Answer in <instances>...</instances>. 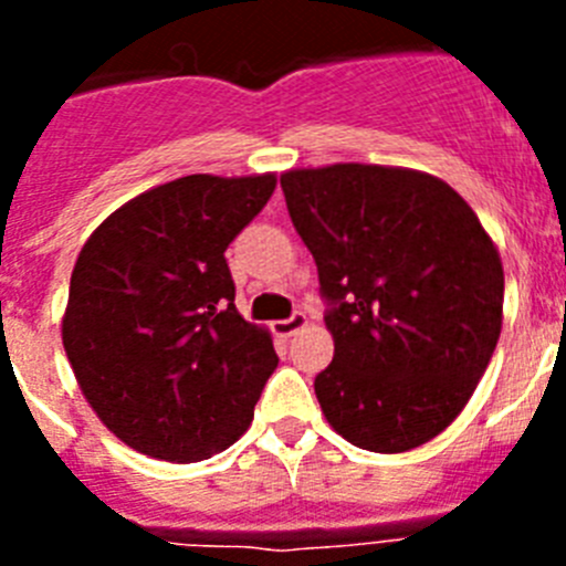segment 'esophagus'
Here are the masks:
<instances>
[{
    "label": "esophagus",
    "mask_w": 566,
    "mask_h": 566,
    "mask_svg": "<svg viewBox=\"0 0 566 566\" xmlns=\"http://www.w3.org/2000/svg\"><path fill=\"white\" fill-rule=\"evenodd\" d=\"M303 326H308V317L303 312H294L289 319H277V323H272V332L277 334V337H292V334H297Z\"/></svg>",
    "instance_id": "obj_1"
}]
</instances>
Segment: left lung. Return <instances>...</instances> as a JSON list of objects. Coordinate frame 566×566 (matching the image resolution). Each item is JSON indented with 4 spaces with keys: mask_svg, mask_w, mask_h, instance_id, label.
I'll use <instances>...</instances> for the list:
<instances>
[{
    "mask_svg": "<svg viewBox=\"0 0 566 566\" xmlns=\"http://www.w3.org/2000/svg\"><path fill=\"white\" fill-rule=\"evenodd\" d=\"M280 187L328 303L334 359L314 379L328 424L374 453L431 442L496 352L499 249L457 189L417 169H289Z\"/></svg>",
    "mask_w": 566,
    "mask_h": 566,
    "instance_id": "left-lung-1",
    "label": "left lung"
}]
</instances>
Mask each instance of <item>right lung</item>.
I'll return each instance as SVG.
<instances>
[{"mask_svg": "<svg viewBox=\"0 0 566 566\" xmlns=\"http://www.w3.org/2000/svg\"><path fill=\"white\" fill-rule=\"evenodd\" d=\"M274 187V172L187 175L115 209L78 252L64 352L90 408L138 453L201 462L252 424L277 354L234 308L223 252Z\"/></svg>", "mask_w": 566, "mask_h": 566, "instance_id": "1", "label": "right lung"}]
</instances>
